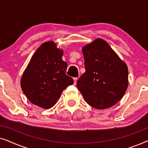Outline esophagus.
Here are the masks:
<instances>
[{
    "instance_id": "obj_1",
    "label": "esophagus",
    "mask_w": 148,
    "mask_h": 148,
    "mask_svg": "<svg viewBox=\"0 0 148 148\" xmlns=\"http://www.w3.org/2000/svg\"><path fill=\"white\" fill-rule=\"evenodd\" d=\"M78 78L77 77H74L73 78V80H74V84H77V81Z\"/></svg>"
}]
</instances>
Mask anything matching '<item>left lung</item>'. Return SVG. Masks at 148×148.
<instances>
[{
  "label": "left lung",
  "mask_w": 148,
  "mask_h": 148,
  "mask_svg": "<svg viewBox=\"0 0 148 148\" xmlns=\"http://www.w3.org/2000/svg\"><path fill=\"white\" fill-rule=\"evenodd\" d=\"M86 72L77 87L85 100L97 109L114 106L128 87V68L104 40L98 38L82 48Z\"/></svg>",
  "instance_id": "left-lung-1"
}]
</instances>
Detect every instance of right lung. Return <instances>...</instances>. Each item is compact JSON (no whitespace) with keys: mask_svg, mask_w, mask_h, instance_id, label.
<instances>
[{"mask_svg":"<svg viewBox=\"0 0 148 148\" xmlns=\"http://www.w3.org/2000/svg\"><path fill=\"white\" fill-rule=\"evenodd\" d=\"M62 54L53 42H47L32 57L22 75L21 87L32 104L51 108L62 91L73 84V79L66 75L67 63L62 60Z\"/></svg>","mask_w":148,"mask_h":148,"instance_id":"obj_1","label":"right lung"}]
</instances>
